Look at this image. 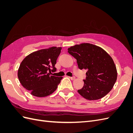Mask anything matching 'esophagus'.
<instances>
[{
	"label": "esophagus",
	"mask_w": 133,
	"mask_h": 133,
	"mask_svg": "<svg viewBox=\"0 0 133 133\" xmlns=\"http://www.w3.org/2000/svg\"><path fill=\"white\" fill-rule=\"evenodd\" d=\"M71 80H74L75 79V77H74V76H73V77H69Z\"/></svg>",
	"instance_id": "1"
}]
</instances>
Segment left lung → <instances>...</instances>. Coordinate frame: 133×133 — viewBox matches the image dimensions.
I'll return each mask as SVG.
<instances>
[{"instance_id":"8db88e82","label":"left lung","mask_w":133,"mask_h":133,"mask_svg":"<svg viewBox=\"0 0 133 133\" xmlns=\"http://www.w3.org/2000/svg\"><path fill=\"white\" fill-rule=\"evenodd\" d=\"M76 59L80 69L88 70L79 94L89 100H98L110 91L117 79L115 63L103 48L90 43L76 44L68 49Z\"/></svg>"}]
</instances>
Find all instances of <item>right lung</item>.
Here are the masks:
<instances>
[{"instance_id": "1", "label": "right lung", "mask_w": 133, "mask_h": 133, "mask_svg": "<svg viewBox=\"0 0 133 133\" xmlns=\"http://www.w3.org/2000/svg\"><path fill=\"white\" fill-rule=\"evenodd\" d=\"M61 47L52 46L30 53L23 59L18 71L23 87L37 97H45L57 89L63 77L51 75L61 52Z\"/></svg>"}]
</instances>
